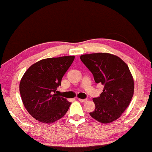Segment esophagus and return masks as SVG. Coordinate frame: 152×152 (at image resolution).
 <instances>
[{
    "label": "esophagus",
    "instance_id": "esophagus-1",
    "mask_svg": "<svg viewBox=\"0 0 152 152\" xmlns=\"http://www.w3.org/2000/svg\"><path fill=\"white\" fill-rule=\"evenodd\" d=\"M78 100H79V101L81 102H85L87 101V99H82V98H78Z\"/></svg>",
    "mask_w": 152,
    "mask_h": 152
}]
</instances>
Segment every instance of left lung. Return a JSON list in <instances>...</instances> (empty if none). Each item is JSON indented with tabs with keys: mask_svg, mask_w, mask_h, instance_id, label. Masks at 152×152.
Returning <instances> with one entry per match:
<instances>
[{
	"mask_svg": "<svg viewBox=\"0 0 152 152\" xmlns=\"http://www.w3.org/2000/svg\"><path fill=\"white\" fill-rule=\"evenodd\" d=\"M80 60L94 77L104 85L100 97L93 98L95 110L90 116L100 123H112L121 116L134 95V82L127 64L109 53L80 56Z\"/></svg>",
	"mask_w": 152,
	"mask_h": 152,
	"instance_id": "8db88e82",
	"label": "left lung"
}]
</instances>
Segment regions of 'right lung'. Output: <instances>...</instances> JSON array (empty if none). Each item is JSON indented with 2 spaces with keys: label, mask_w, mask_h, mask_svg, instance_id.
<instances>
[{
  "label": "right lung",
  "mask_w": 152,
  "mask_h": 152,
  "mask_svg": "<svg viewBox=\"0 0 152 152\" xmlns=\"http://www.w3.org/2000/svg\"><path fill=\"white\" fill-rule=\"evenodd\" d=\"M74 58L68 56L40 60L25 72L19 90L25 109L36 120L47 124L54 123L69 110L72 102L56 93Z\"/></svg>",
  "instance_id": "1"
}]
</instances>
